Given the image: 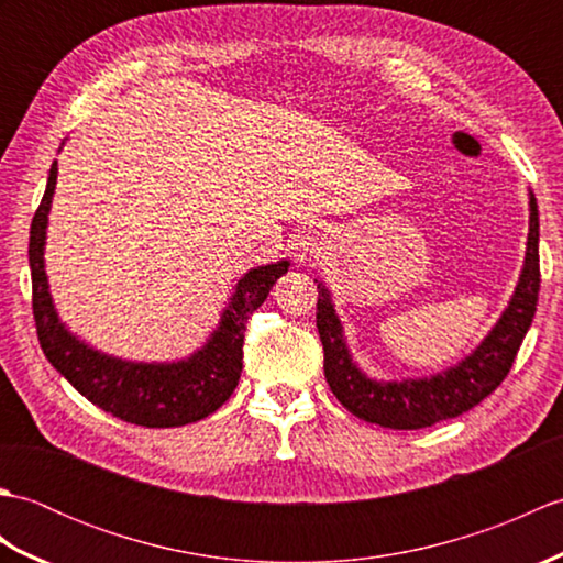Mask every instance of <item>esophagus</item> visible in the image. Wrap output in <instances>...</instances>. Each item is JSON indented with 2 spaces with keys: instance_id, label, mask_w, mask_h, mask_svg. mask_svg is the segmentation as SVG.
Returning <instances> with one entry per match:
<instances>
[{
  "instance_id": "34e87169",
  "label": "esophagus",
  "mask_w": 563,
  "mask_h": 563,
  "mask_svg": "<svg viewBox=\"0 0 563 563\" xmlns=\"http://www.w3.org/2000/svg\"><path fill=\"white\" fill-rule=\"evenodd\" d=\"M290 246L295 251V258L300 263L312 261V258L319 256V251H321V232L317 230L314 224H305L292 234Z\"/></svg>"
}]
</instances>
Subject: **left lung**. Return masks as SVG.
<instances>
[{
	"instance_id": "1",
	"label": "left lung",
	"mask_w": 563,
	"mask_h": 563,
	"mask_svg": "<svg viewBox=\"0 0 563 563\" xmlns=\"http://www.w3.org/2000/svg\"><path fill=\"white\" fill-rule=\"evenodd\" d=\"M528 244H525V261L516 290L482 343L440 373L404 379H377L367 375L355 363L351 345L345 341L343 321L336 314L331 290L314 278L319 290L317 329L324 345V375L333 397L353 416L394 430L428 428L474 409L504 382L532 324L537 292H540V212H537L532 190H528Z\"/></svg>"
}]
</instances>
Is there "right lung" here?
Returning a JSON list of instances; mask_svg holds the SVG:
<instances>
[{
	"mask_svg": "<svg viewBox=\"0 0 563 563\" xmlns=\"http://www.w3.org/2000/svg\"><path fill=\"white\" fill-rule=\"evenodd\" d=\"M55 184L57 162H53L47 174L45 194L33 214L29 239L33 317L47 361L81 397L128 423L176 428L196 423L218 411L232 397L242 377L246 319L266 300L275 280L288 273L290 261L280 258L266 266L249 268L236 280L218 327L190 355L164 363L125 361L81 341L77 333L67 329L55 309L45 273L47 214L53 208Z\"/></svg>",
	"mask_w": 563,
	"mask_h": 563,
	"instance_id": "right-lung-1",
	"label": "right lung"
}]
</instances>
